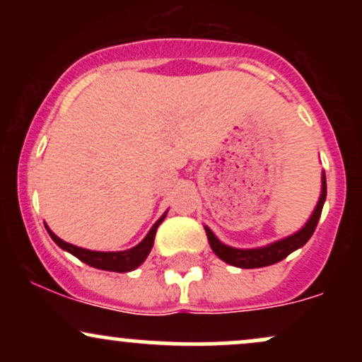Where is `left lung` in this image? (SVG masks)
<instances>
[{
  "label": "left lung",
  "mask_w": 362,
  "mask_h": 362,
  "mask_svg": "<svg viewBox=\"0 0 362 362\" xmlns=\"http://www.w3.org/2000/svg\"><path fill=\"white\" fill-rule=\"evenodd\" d=\"M327 199V180H325V173L322 175V194H320L318 204L315 207L313 214L310 216V219L306 221L305 226L301 228L300 231H296L294 235L286 236V238L279 240V242H274L271 245H265V247L260 248H233L228 247L219 242L216 238V235L209 228L204 226L207 240H209L211 248L216 255L219 257L223 262L226 264L235 265V267H242V269H259V267H267V265L277 264L282 259L293 253L298 248H301L313 235L315 228H317L320 214H322L323 204H325Z\"/></svg>",
  "instance_id": "1"
}]
</instances>
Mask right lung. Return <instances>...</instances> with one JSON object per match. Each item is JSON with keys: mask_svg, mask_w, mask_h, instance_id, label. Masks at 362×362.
Returning <instances> with one entry per match:
<instances>
[{"mask_svg": "<svg viewBox=\"0 0 362 362\" xmlns=\"http://www.w3.org/2000/svg\"><path fill=\"white\" fill-rule=\"evenodd\" d=\"M165 216H167V213L161 216V218L158 219L155 224H153V228L148 231V235L144 236L143 242L136 245V247L129 248V250H122V252L86 250V248L76 247V245L66 243L64 240L59 238V236L54 235L47 226L45 228H47V233L51 235V238L56 242L57 247H61L62 250L69 252L71 255L76 257V259L85 262L86 265H91V267H95V269H102V271L129 272V271H134L136 267H139V265L146 260V257L149 255V252H151V248H153V243H155V235H156L158 226L163 223Z\"/></svg>", "mask_w": 362, "mask_h": 362, "instance_id": "right-lung-1", "label": "right lung"}]
</instances>
